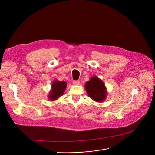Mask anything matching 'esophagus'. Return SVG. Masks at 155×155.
<instances>
[{
	"instance_id": "1",
	"label": "esophagus",
	"mask_w": 155,
	"mask_h": 155,
	"mask_svg": "<svg viewBox=\"0 0 155 155\" xmlns=\"http://www.w3.org/2000/svg\"><path fill=\"white\" fill-rule=\"evenodd\" d=\"M79 83H80V82H79V81H78V80L73 81V84H74V85H79Z\"/></svg>"
}]
</instances>
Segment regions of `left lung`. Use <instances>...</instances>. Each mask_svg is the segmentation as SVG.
Returning a JSON list of instances; mask_svg holds the SVG:
<instances>
[{
    "label": "left lung",
    "mask_w": 155,
    "mask_h": 155,
    "mask_svg": "<svg viewBox=\"0 0 155 155\" xmlns=\"http://www.w3.org/2000/svg\"><path fill=\"white\" fill-rule=\"evenodd\" d=\"M85 88L88 96L92 100L101 103L106 100L107 96V88L104 83L97 76H92L87 81Z\"/></svg>",
    "instance_id": "1"
}]
</instances>
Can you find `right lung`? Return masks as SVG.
I'll list each match as a JSON object with an SVG mask.
<instances>
[{
	"mask_svg": "<svg viewBox=\"0 0 155 155\" xmlns=\"http://www.w3.org/2000/svg\"><path fill=\"white\" fill-rule=\"evenodd\" d=\"M67 88V83L59 81L58 79L53 81L51 84V90L49 91L48 98L50 101H55L63 95V93Z\"/></svg>",
	"mask_w": 155,
	"mask_h": 155,
	"instance_id": "add662e5",
	"label": "right lung"
}]
</instances>
